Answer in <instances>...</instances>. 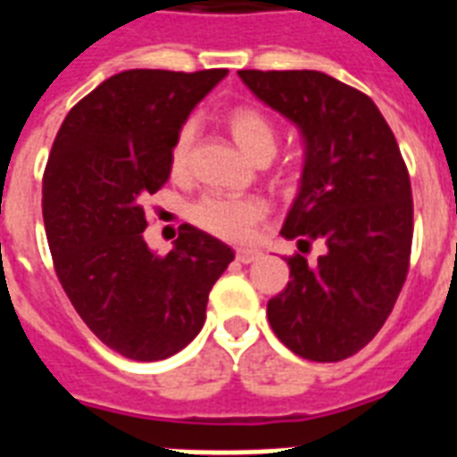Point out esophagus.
Listing matches in <instances>:
<instances>
[{
	"mask_svg": "<svg viewBox=\"0 0 457 457\" xmlns=\"http://www.w3.org/2000/svg\"><path fill=\"white\" fill-rule=\"evenodd\" d=\"M258 256H261V251L258 249H237L235 251V258L239 261V263H253Z\"/></svg>",
	"mask_w": 457,
	"mask_h": 457,
	"instance_id": "esophagus-1",
	"label": "esophagus"
}]
</instances>
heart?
I'll list each match as a JSON object with an SVG mask.
<instances>
[{"instance_id":"1","label":"heart","mask_w":457,"mask_h":457,"mask_svg":"<svg viewBox=\"0 0 457 457\" xmlns=\"http://www.w3.org/2000/svg\"><path fill=\"white\" fill-rule=\"evenodd\" d=\"M229 135L235 139L251 161H270L278 152V130L261 109L253 106H237L225 116ZM194 128L185 125L175 135L170 146V170L172 175H185L189 168L192 154ZM268 215V206L256 196H222V194H206L189 208V220L204 232L228 242H244L249 239L253 228Z\"/></svg>"}]
</instances>
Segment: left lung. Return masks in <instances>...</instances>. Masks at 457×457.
Here are the masks:
<instances>
[{
  "label": "left lung",
  "mask_w": 457,
  "mask_h": 457,
  "mask_svg": "<svg viewBox=\"0 0 457 457\" xmlns=\"http://www.w3.org/2000/svg\"><path fill=\"white\" fill-rule=\"evenodd\" d=\"M244 85L303 135L301 187L282 237L289 282L268 301L272 332L315 362L358 353L394 311L412 246V192L394 132L368 95L320 71H239Z\"/></svg>",
  "instance_id": "left-lung-1"
}]
</instances>
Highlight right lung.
Returning <instances> with one entry per match:
<instances>
[{
  "instance_id": "right-lung-1",
  "label": "right lung",
  "mask_w": 457,
  "mask_h": 457,
  "mask_svg": "<svg viewBox=\"0 0 457 457\" xmlns=\"http://www.w3.org/2000/svg\"><path fill=\"white\" fill-rule=\"evenodd\" d=\"M225 75H111L68 111L46 161L42 215L54 270L96 339L130 361L182 351L235 258L228 244L187 222L165 256L145 242V204L170 178L175 135Z\"/></svg>"
}]
</instances>
